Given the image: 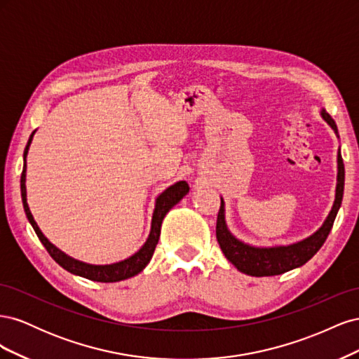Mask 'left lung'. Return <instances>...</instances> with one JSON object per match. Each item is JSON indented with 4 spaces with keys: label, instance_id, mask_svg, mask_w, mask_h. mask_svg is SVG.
Returning a JSON list of instances; mask_svg holds the SVG:
<instances>
[{
    "label": "left lung",
    "instance_id": "obj_1",
    "mask_svg": "<svg viewBox=\"0 0 359 359\" xmlns=\"http://www.w3.org/2000/svg\"><path fill=\"white\" fill-rule=\"evenodd\" d=\"M320 116L325 123H327L332 130L335 136L339 137V130L331 115L320 109ZM343 190H344V165L343 158L337 153V186H335V199L332 203V208L328 214L327 219L322 223L319 229L311 233L310 236L304 238L298 243H292L287 245H273V247H257L247 244L229 231L226 223L224 215V201L222 198V206L217 217V227L215 235L217 241L220 244V248L226 259L241 273L253 277H269V276H280L287 273L290 269H295L302 266L306 262L319 252V248L323 245L327 240L337 212L340 210V205L343 201Z\"/></svg>",
    "mask_w": 359,
    "mask_h": 359
}]
</instances>
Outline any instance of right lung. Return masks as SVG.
Wrapping results in <instances>:
<instances>
[{
  "mask_svg": "<svg viewBox=\"0 0 359 359\" xmlns=\"http://www.w3.org/2000/svg\"><path fill=\"white\" fill-rule=\"evenodd\" d=\"M34 133H36V130L31 133V136L28 139V144L24 151V170H22V175H20V194H22V203H24L27 219L31 223L32 229L36 231L41 244L45 245V248L48 250L50 257L55 260L60 266L69 271V273L93 280V281H100V283H115V281H121V280H127L130 277H135L136 274L140 273V271H144V268L149 264L151 257H153V255H154V250H156V245H157L158 238H160V229H161L163 219H165L166 214L173 208V206H175L189 193V190H190L189 184L186 181H178L173 184V186L168 187L165 191L158 194L156 199L153 219H151L149 235L147 238L145 244L140 247L135 255H132L124 260H119V262L109 264V265L86 264V262H82V260H78V259L66 255L64 252H61L58 247L53 245L48 240V238L43 235V232L40 231V227L37 226V223L34 220V217H32V214L29 211V206L27 202V186H25V182H27V156H28L29 145L32 142V137H34Z\"/></svg>",
  "mask_w": 359,
  "mask_h": 359,
  "instance_id": "add662e5",
  "label": "right lung"
}]
</instances>
